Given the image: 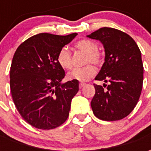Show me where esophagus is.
Masks as SVG:
<instances>
[{
  "label": "esophagus",
  "mask_w": 151,
  "mask_h": 151,
  "mask_svg": "<svg viewBox=\"0 0 151 151\" xmlns=\"http://www.w3.org/2000/svg\"><path fill=\"white\" fill-rule=\"evenodd\" d=\"M86 85V83H83V82H82V83H80V84H79V88L80 89H82V87H83V86H84Z\"/></svg>",
  "instance_id": "esophagus-1"
}]
</instances>
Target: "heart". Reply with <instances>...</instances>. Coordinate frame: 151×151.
I'll use <instances>...</instances> for the list:
<instances>
[{
    "mask_svg": "<svg viewBox=\"0 0 151 151\" xmlns=\"http://www.w3.org/2000/svg\"><path fill=\"white\" fill-rule=\"evenodd\" d=\"M76 48L86 54L85 64L93 63L96 65H99L102 63V56L98 52V45L94 41L90 40H81L75 43ZM56 60L59 65L65 69H69L72 67L71 54L66 47H62L57 53ZM96 72V69L92 65H87L82 68L73 69L68 73L69 80H77L78 82H86Z\"/></svg>",
    "mask_w": 151,
    "mask_h": 151,
    "instance_id": "1",
    "label": "heart"
}]
</instances>
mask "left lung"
Returning <instances> with one entry per match:
<instances>
[{"label": "left lung", "mask_w": 151, "mask_h": 151, "mask_svg": "<svg viewBox=\"0 0 151 151\" xmlns=\"http://www.w3.org/2000/svg\"><path fill=\"white\" fill-rule=\"evenodd\" d=\"M87 37L104 45L105 61L95 80L110 82L104 90L94 85L95 96L91 103L99 119L119 120L133 111L138 102L143 83V64L139 47L133 38L123 31L103 27Z\"/></svg>", "instance_id": "left-lung-1"}]
</instances>
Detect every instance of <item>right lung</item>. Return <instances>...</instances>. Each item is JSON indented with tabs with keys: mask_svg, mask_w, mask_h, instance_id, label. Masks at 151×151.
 Segmentation results:
<instances>
[{
	"mask_svg": "<svg viewBox=\"0 0 151 151\" xmlns=\"http://www.w3.org/2000/svg\"><path fill=\"white\" fill-rule=\"evenodd\" d=\"M77 33L35 35L21 43L10 67V91L21 116L40 129H52L69 116L79 82L62 83L65 73L56 60L57 53Z\"/></svg>",
	"mask_w": 151,
	"mask_h": 151,
	"instance_id": "right-lung-1",
	"label": "right lung"
}]
</instances>
